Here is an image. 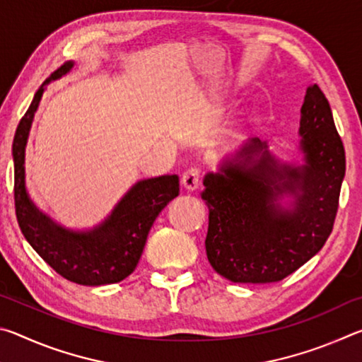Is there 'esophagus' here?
Listing matches in <instances>:
<instances>
[{
	"instance_id": "34e87169",
	"label": "esophagus",
	"mask_w": 362,
	"mask_h": 362,
	"mask_svg": "<svg viewBox=\"0 0 362 362\" xmlns=\"http://www.w3.org/2000/svg\"><path fill=\"white\" fill-rule=\"evenodd\" d=\"M201 180V170L198 168H189L182 175V185L188 192H193V189L198 188Z\"/></svg>"
}]
</instances>
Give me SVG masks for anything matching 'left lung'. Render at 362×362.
<instances>
[{
	"label": "left lung",
	"instance_id": "1",
	"mask_svg": "<svg viewBox=\"0 0 362 362\" xmlns=\"http://www.w3.org/2000/svg\"><path fill=\"white\" fill-rule=\"evenodd\" d=\"M302 166L281 164L260 139H250L217 174H207L201 198L209 209L206 254L233 283H276L326 244L334 228L345 148L320 86L306 89L300 118ZM296 196L293 209L276 199Z\"/></svg>",
	"mask_w": 362,
	"mask_h": 362
}]
</instances>
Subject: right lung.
<instances>
[{"label":"right lung","instance_id":"1","mask_svg":"<svg viewBox=\"0 0 362 362\" xmlns=\"http://www.w3.org/2000/svg\"><path fill=\"white\" fill-rule=\"evenodd\" d=\"M66 62L36 90L27 113L17 126L14 158V204L21 231L40 257L60 276L83 286L119 283L136 269L153 222L169 201L179 196V177L163 175L139 182L131 188L105 222L90 231L65 230L36 209L25 189V145L45 86L65 75Z\"/></svg>","mask_w":362,"mask_h":362}]
</instances>
